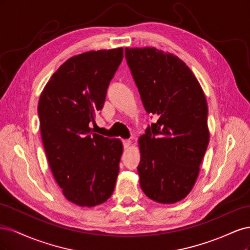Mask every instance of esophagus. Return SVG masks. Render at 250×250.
Listing matches in <instances>:
<instances>
[{
    "label": "esophagus",
    "mask_w": 250,
    "mask_h": 250,
    "mask_svg": "<svg viewBox=\"0 0 250 250\" xmlns=\"http://www.w3.org/2000/svg\"><path fill=\"white\" fill-rule=\"evenodd\" d=\"M122 143H123V146H124V148H128L130 146V144H131V142L129 141V140H123L122 141Z\"/></svg>",
    "instance_id": "1"
}]
</instances>
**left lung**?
<instances>
[{
    "label": "left lung",
    "mask_w": 250,
    "mask_h": 250,
    "mask_svg": "<svg viewBox=\"0 0 250 250\" xmlns=\"http://www.w3.org/2000/svg\"><path fill=\"white\" fill-rule=\"evenodd\" d=\"M144 107L157 121L140 138V185L147 197L170 204L191 192L209 133L206 96L183 60L155 48H126Z\"/></svg>",
    "instance_id": "left-lung-1"
}]
</instances>
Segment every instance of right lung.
<instances>
[{"mask_svg":"<svg viewBox=\"0 0 250 250\" xmlns=\"http://www.w3.org/2000/svg\"><path fill=\"white\" fill-rule=\"evenodd\" d=\"M123 48L82 53L58 67L39 102L42 140L64 197L80 207L106 201L115 190L122 142L93 133Z\"/></svg>","mask_w":250,"mask_h":250,"instance_id":"add662e5","label":"right lung"}]
</instances>
